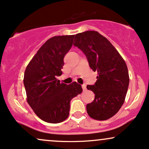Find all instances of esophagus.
I'll use <instances>...</instances> for the list:
<instances>
[{
  "instance_id": "1",
  "label": "esophagus",
  "mask_w": 149,
  "mask_h": 149,
  "mask_svg": "<svg viewBox=\"0 0 149 149\" xmlns=\"http://www.w3.org/2000/svg\"><path fill=\"white\" fill-rule=\"evenodd\" d=\"M82 88H83V91H85V90H86V85H82Z\"/></svg>"
}]
</instances>
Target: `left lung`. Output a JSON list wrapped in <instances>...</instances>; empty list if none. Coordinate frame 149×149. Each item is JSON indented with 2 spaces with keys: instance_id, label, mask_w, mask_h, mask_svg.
Masks as SVG:
<instances>
[{
  "instance_id": "8db88e82",
  "label": "left lung",
  "mask_w": 149,
  "mask_h": 149,
  "mask_svg": "<svg viewBox=\"0 0 149 149\" xmlns=\"http://www.w3.org/2000/svg\"><path fill=\"white\" fill-rule=\"evenodd\" d=\"M73 45L86 56L90 68L97 71V81L87 88L95 94V100L87 104L89 116L106 120L117 113L125 100L129 73L123 58L109 40L97 31L76 34Z\"/></svg>"
}]
</instances>
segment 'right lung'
I'll return each instance as SVG.
<instances>
[{"label": "right lung", "mask_w": 149, "mask_h": 149, "mask_svg": "<svg viewBox=\"0 0 149 149\" xmlns=\"http://www.w3.org/2000/svg\"><path fill=\"white\" fill-rule=\"evenodd\" d=\"M74 35L48 39L26 68L24 76L26 101L36 116L49 123L69 117L70 102L83 92L76 82L66 85L57 76L62 74L64 57L72 47Z\"/></svg>", "instance_id": "1"}]
</instances>
